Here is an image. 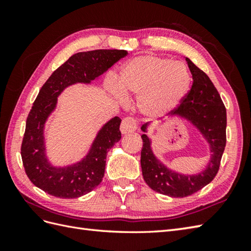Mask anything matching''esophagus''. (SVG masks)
<instances>
[{"mask_svg":"<svg viewBox=\"0 0 251 251\" xmlns=\"http://www.w3.org/2000/svg\"><path fill=\"white\" fill-rule=\"evenodd\" d=\"M137 129V123L134 117H125L122 121L121 124V131L122 134H129L134 132Z\"/></svg>","mask_w":251,"mask_h":251,"instance_id":"1","label":"esophagus"}]
</instances>
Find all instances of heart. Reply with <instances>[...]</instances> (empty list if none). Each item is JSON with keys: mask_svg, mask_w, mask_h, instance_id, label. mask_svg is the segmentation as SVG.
<instances>
[{"mask_svg": "<svg viewBox=\"0 0 251 251\" xmlns=\"http://www.w3.org/2000/svg\"><path fill=\"white\" fill-rule=\"evenodd\" d=\"M191 78L182 63L153 55L136 57L123 68L120 90L126 97L140 96L139 106L149 116L164 113L188 93ZM119 96V90L113 87Z\"/></svg>", "mask_w": 251, "mask_h": 251, "instance_id": "b5f03b06", "label": "heart"}]
</instances>
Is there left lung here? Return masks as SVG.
<instances>
[{"mask_svg":"<svg viewBox=\"0 0 251 251\" xmlns=\"http://www.w3.org/2000/svg\"><path fill=\"white\" fill-rule=\"evenodd\" d=\"M193 77V84L177 109L172 111L190 121L209 143L211 157L205 170L197 175H181L168 169L153 154L151 140L141 136V169L146 183L158 193L172 197H185L194 194L210 183L220 167L226 143V110L223 101L207 74L185 58ZM148 124L142 125L146 131Z\"/></svg>","mask_w":251,"mask_h":251,"instance_id":"8db88e82","label":"left lung"}]
</instances>
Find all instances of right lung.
Here are the masks:
<instances>
[{
	"instance_id": "add662e5",
	"label": "right lung",
	"mask_w": 251,
	"mask_h": 251,
	"mask_svg": "<svg viewBox=\"0 0 251 251\" xmlns=\"http://www.w3.org/2000/svg\"><path fill=\"white\" fill-rule=\"evenodd\" d=\"M127 54L123 50L77 52L52 72L42 86L26 117L21 143L25 174L37 188L60 199H76L89 193L102 181L106 153L121 139L122 120L119 116L100 129L86 157L62 168L51 166L46 157L44 125L63 89L75 83H90Z\"/></svg>"
}]
</instances>
